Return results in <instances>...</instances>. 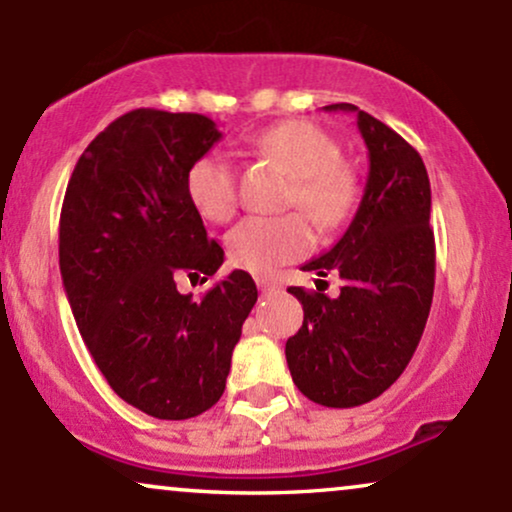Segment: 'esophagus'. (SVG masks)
<instances>
[{
  "mask_svg": "<svg viewBox=\"0 0 512 512\" xmlns=\"http://www.w3.org/2000/svg\"><path fill=\"white\" fill-rule=\"evenodd\" d=\"M257 286H260L264 293H267V291H279L281 289V281L276 279V276L262 274V276H257Z\"/></svg>",
  "mask_w": 512,
  "mask_h": 512,
  "instance_id": "34e87169",
  "label": "esophagus"
}]
</instances>
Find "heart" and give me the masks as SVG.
<instances>
[{
  "mask_svg": "<svg viewBox=\"0 0 512 512\" xmlns=\"http://www.w3.org/2000/svg\"><path fill=\"white\" fill-rule=\"evenodd\" d=\"M262 154L293 173L286 207L308 213L322 231H334L354 214L358 202L356 170L342 158V146L330 132L305 120H286L255 139ZM190 204L207 221L223 223L238 209V173L219 154H202L185 173ZM315 233L301 211L284 216H248L226 236L231 262L262 274L308 255Z\"/></svg>",
  "mask_w": 512,
  "mask_h": 512,
  "instance_id": "b5f03b06",
  "label": "heart"
}]
</instances>
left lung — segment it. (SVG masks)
Listing matches in <instances>:
<instances>
[{
  "mask_svg": "<svg viewBox=\"0 0 512 512\" xmlns=\"http://www.w3.org/2000/svg\"><path fill=\"white\" fill-rule=\"evenodd\" d=\"M368 146V182L346 233L305 272H337V298L291 286L303 327L286 342L298 390L322 407L346 409L380 397L407 368L424 334L436 284L431 182L419 151L351 103Z\"/></svg>",
  "mask_w": 512,
  "mask_h": 512,
  "instance_id": "left-lung-1",
  "label": "left lung"
}]
</instances>
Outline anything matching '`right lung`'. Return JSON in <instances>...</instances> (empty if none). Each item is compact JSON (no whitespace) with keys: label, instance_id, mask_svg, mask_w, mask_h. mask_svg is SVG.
Instances as JSON below:
<instances>
[{"label":"right lung","instance_id":"obj_1","mask_svg":"<svg viewBox=\"0 0 512 512\" xmlns=\"http://www.w3.org/2000/svg\"><path fill=\"white\" fill-rule=\"evenodd\" d=\"M219 139L207 115L129 110L86 146L64 192L60 272L76 325L108 385L156 419L219 402L257 301L243 269L199 301L175 284L223 264L185 192L190 163Z\"/></svg>","mask_w":512,"mask_h":512}]
</instances>
